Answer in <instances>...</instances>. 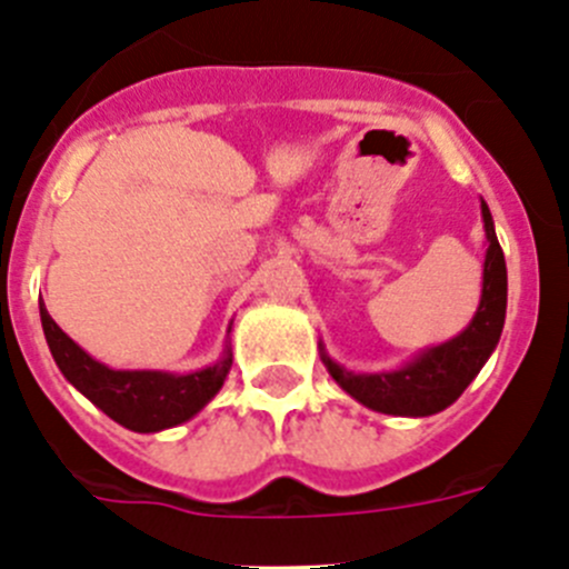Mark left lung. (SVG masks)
Returning <instances> with one entry per match:
<instances>
[{
	"instance_id": "1",
	"label": "left lung",
	"mask_w": 569,
	"mask_h": 569,
	"mask_svg": "<svg viewBox=\"0 0 569 569\" xmlns=\"http://www.w3.org/2000/svg\"><path fill=\"white\" fill-rule=\"evenodd\" d=\"M481 220H485V272H481V300L473 319L460 336L429 347L407 360L405 366L375 375H358L338 366L319 343V355L332 380L355 401L386 416L423 418L446 410L460 399L465 388L476 380L481 366L487 363L501 338L507 319V261L498 244L496 226L487 203L481 200Z\"/></svg>"
}]
</instances>
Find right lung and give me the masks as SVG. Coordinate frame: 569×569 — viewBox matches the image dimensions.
<instances>
[{
    "label": "right lung",
    "mask_w": 569,
    "mask_h": 569,
    "mask_svg": "<svg viewBox=\"0 0 569 569\" xmlns=\"http://www.w3.org/2000/svg\"><path fill=\"white\" fill-rule=\"evenodd\" d=\"M43 336L57 369L79 393L88 396L101 412L131 432H162L198 416L226 382L233 352L226 343L220 360L206 369L157 371V369H109L90 358L77 341L66 336L40 302ZM231 332V327H228Z\"/></svg>",
    "instance_id": "1"
}]
</instances>
